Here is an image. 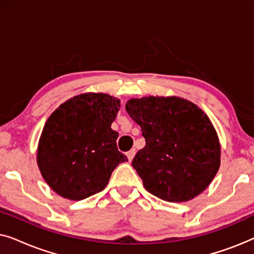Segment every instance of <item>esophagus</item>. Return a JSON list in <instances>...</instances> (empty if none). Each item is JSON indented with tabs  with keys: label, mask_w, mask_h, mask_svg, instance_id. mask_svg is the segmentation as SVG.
Returning a JSON list of instances; mask_svg holds the SVG:
<instances>
[{
	"label": "esophagus",
	"mask_w": 254,
	"mask_h": 254,
	"mask_svg": "<svg viewBox=\"0 0 254 254\" xmlns=\"http://www.w3.org/2000/svg\"><path fill=\"white\" fill-rule=\"evenodd\" d=\"M127 158H128V161L129 162H131V159L134 158V156H135V150H129L127 152Z\"/></svg>",
	"instance_id": "34e87169"
}]
</instances>
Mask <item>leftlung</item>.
<instances>
[{"label":"left lung","instance_id":"left-lung-1","mask_svg":"<svg viewBox=\"0 0 254 254\" xmlns=\"http://www.w3.org/2000/svg\"><path fill=\"white\" fill-rule=\"evenodd\" d=\"M126 111L145 138L133 168L144 189L169 202H186L209 186L221 164V145L207 114L180 97L131 98Z\"/></svg>","mask_w":254,"mask_h":254}]
</instances>
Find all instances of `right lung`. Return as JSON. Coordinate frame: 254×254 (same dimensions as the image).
<instances>
[{
  "instance_id": "obj_1",
  "label": "right lung",
  "mask_w": 254,
  "mask_h": 254,
  "mask_svg": "<svg viewBox=\"0 0 254 254\" xmlns=\"http://www.w3.org/2000/svg\"><path fill=\"white\" fill-rule=\"evenodd\" d=\"M120 100L107 93L88 92L61 104L40 135L37 163L55 193L83 200L105 189L113 170L128 162L118 150V131L111 128Z\"/></svg>"
}]
</instances>
